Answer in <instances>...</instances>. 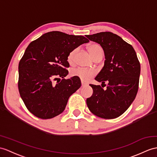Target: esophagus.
I'll return each mask as SVG.
<instances>
[{
	"mask_svg": "<svg viewBox=\"0 0 157 157\" xmlns=\"http://www.w3.org/2000/svg\"><path fill=\"white\" fill-rule=\"evenodd\" d=\"M81 84H82V86H85L87 85V84L85 83V82H84L83 81H81Z\"/></svg>",
	"mask_w": 157,
	"mask_h": 157,
	"instance_id": "34e87169",
	"label": "esophagus"
}]
</instances>
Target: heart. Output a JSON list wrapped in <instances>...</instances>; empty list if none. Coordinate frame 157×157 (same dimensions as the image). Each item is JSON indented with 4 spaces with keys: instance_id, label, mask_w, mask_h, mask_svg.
I'll list each match as a JSON object with an SVG mask.
<instances>
[{
    "instance_id": "b5f03b06",
    "label": "heart",
    "mask_w": 157,
    "mask_h": 157,
    "mask_svg": "<svg viewBox=\"0 0 157 157\" xmlns=\"http://www.w3.org/2000/svg\"><path fill=\"white\" fill-rule=\"evenodd\" d=\"M88 49H89L90 54L93 59H95L98 56H103V54H104V51H103L102 48L100 45L97 44H90L89 47H88ZM77 52L78 48H75L68 53L67 56V60L70 64L74 63ZM71 75L72 76H76V77L79 78L82 81L86 82L90 81L93 77L95 75V72L93 70L86 69V68L78 67L72 69L71 71Z\"/></svg>"
}]
</instances>
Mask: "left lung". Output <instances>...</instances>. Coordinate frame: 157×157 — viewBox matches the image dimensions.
<instances>
[{"mask_svg": "<svg viewBox=\"0 0 157 157\" xmlns=\"http://www.w3.org/2000/svg\"><path fill=\"white\" fill-rule=\"evenodd\" d=\"M100 44L105 52L104 67L95 77L102 85H90L93 95L86 105L94 115L106 119L123 114L135 100L138 92L140 65L136 52L131 44L117 34L102 32L86 36ZM106 86V85H105Z\"/></svg>", "mask_w": 157, "mask_h": 157, "instance_id": "obj_1", "label": "left lung"}]
</instances>
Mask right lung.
Segmentation results:
<instances>
[{
	"mask_svg": "<svg viewBox=\"0 0 157 157\" xmlns=\"http://www.w3.org/2000/svg\"><path fill=\"white\" fill-rule=\"evenodd\" d=\"M89 42L83 36L52 31L29 44L19 62L18 86L34 116L48 119L64 111L71 95L81 86L78 77L64 78L68 74V55Z\"/></svg>",
	"mask_w": 157,
	"mask_h": 157,
	"instance_id": "add662e5",
	"label": "right lung"
}]
</instances>
